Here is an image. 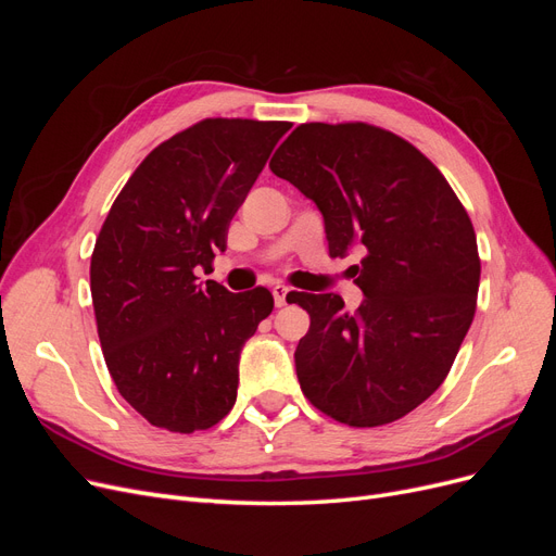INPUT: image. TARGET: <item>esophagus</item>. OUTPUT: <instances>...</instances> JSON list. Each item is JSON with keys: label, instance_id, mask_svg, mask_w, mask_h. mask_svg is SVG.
Listing matches in <instances>:
<instances>
[{"label": "esophagus", "instance_id": "1", "mask_svg": "<svg viewBox=\"0 0 556 556\" xmlns=\"http://www.w3.org/2000/svg\"><path fill=\"white\" fill-rule=\"evenodd\" d=\"M271 292H274V301H276L278 308H282L285 304H288V292H290V290L285 288V285H274Z\"/></svg>", "mask_w": 556, "mask_h": 556}]
</instances>
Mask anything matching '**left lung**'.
<instances>
[{
  "instance_id": "8db88e82",
  "label": "left lung",
  "mask_w": 556,
  "mask_h": 556,
  "mask_svg": "<svg viewBox=\"0 0 556 556\" xmlns=\"http://www.w3.org/2000/svg\"><path fill=\"white\" fill-rule=\"evenodd\" d=\"M268 166L315 201L329 255L364 252L355 313L331 292L292 296L311 315L294 352L301 390L343 425H390L439 390L473 323L470 217L415 146L374 125H299Z\"/></svg>"
}]
</instances>
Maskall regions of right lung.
<instances>
[{"label": "right lung", "mask_w": 556, "mask_h": 556, "mask_svg": "<svg viewBox=\"0 0 556 556\" xmlns=\"http://www.w3.org/2000/svg\"><path fill=\"white\" fill-rule=\"evenodd\" d=\"M292 123L208 117L160 143L117 194L90 262L99 343L117 392L150 425L211 429L237 403L245 341L274 311L257 288H206L215 250Z\"/></svg>", "instance_id": "right-lung-1"}]
</instances>
